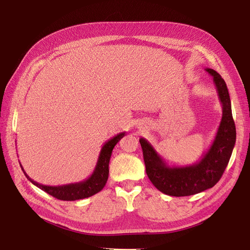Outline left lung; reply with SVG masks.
Masks as SVG:
<instances>
[{"mask_svg": "<svg viewBox=\"0 0 250 250\" xmlns=\"http://www.w3.org/2000/svg\"><path fill=\"white\" fill-rule=\"evenodd\" d=\"M212 76L222 105V119L215 139L201 160L192 165H168L149 141L140 138L146 171L157 190L170 196H189L210 189L220 180L235 146L236 129L232 116L227 84L215 70L205 69Z\"/></svg>", "mask_w": 250, "mask_h": 250, "instance_id": "left-lung-1", "label": "left lung"}]
</instances>
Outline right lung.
<instances>
[{
  "mask_svg": "<svg viewBox=\"0 0 250 250\" xmlns=\"http://www.w3.org/2000/svg\"><path fill=\"white\" fill-rule=\"evenodd\" d=\"M125 136V131L120 132L114 137H112L103 146L100 150V153L97 160V164L95 169L87 179L83 181L75 182V183H69V185L63 186H44L41 183L32 180L23 169V167L20 165L23 174L28 178L29 181H31L34 186L40 188L41 190L48 193L58 200L61 201H76V200H83V198L93 196L96 193L100 192L104 189L106 181H108L109 177V163L111 159L112 151L115 145L123 138ZM20 164V163H19Z\"/></svg>",
  "mask_w": 250,
  "mask_h": 250,
  "instance_id": "1",
  "label": "right lung"
}]
</instances>
